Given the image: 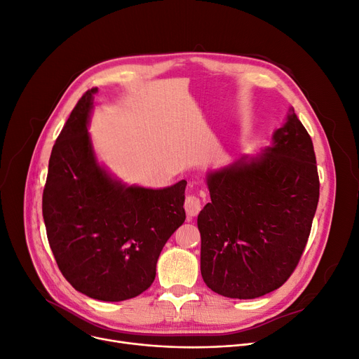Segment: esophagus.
Masks as SVG:
<instances>
[{
	"instance_id": "obj_1",
	"label": "esophagus",
	"mask_w": 359,
	"mask_h": 359,
	"mask_svg": "<svg viewBox=\"0 0 359 359\" xmlns=\"http://www.w3.org/2000/svg\"><path fill=\"white\" fill-rule=\"evenodd\" d=\"M202 208V202L198 196L195 195H189L186 196V201H184V210H186V214H187V218L192 219L194 217H196L199 214Z\"/></svg>"
}]
</instances>
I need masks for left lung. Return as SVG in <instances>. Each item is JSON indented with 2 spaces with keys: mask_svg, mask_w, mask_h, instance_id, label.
<instances>
[{
  "mask_svg": "<svg viewBox=\"0 0 359 359\" xmlns=\"http://www.w3.org/2000/svg\"><path fill=\"white\" fill-rule=\"evenodd\" d=\"M211 202L198 215L206 287L250 299L278 290L297 268L320 182L309 132L290 109L271 147L206 175Z\"/></svg>",
  "mask_w": 359,
  "mask_h": 359,
  "instance_id": "obj_1",
  "label": "left lung"
}]
</instances>
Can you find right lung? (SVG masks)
<instances>
[{"mask_svg": "<svg viewBox=\"0 0 359 359\" xmlns=\"http://www.w3.org/2000/svg\"><path fill=\"white\" fill-rule=\"evenodd\" d=\"M96 93L86 91L52 148L42 212L69 284L94 299L123 301L154 282L164 244L186 218V180L148 189L100 165L87 130Z\"/></svg>", "mask_w": 359, "mask_h": 359, "instance_id": "right-lung-1", "label": "right lung"}]
</instances>
